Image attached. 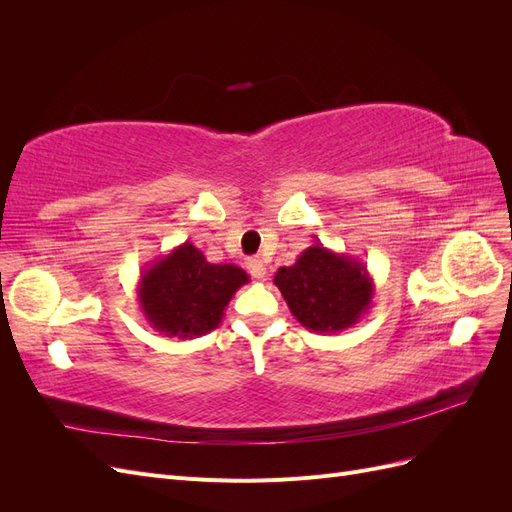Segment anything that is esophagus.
I'll use <instances>...</instances> for the list:
<instances>
[{
	"label": "esophagus",
	"instance_id": "esophagus-1",
	"mask_svg": "<svg viewBox=\"0 0 512 512\" xmlns=\"http://www.w3.org/2000/svg\"><path fill=\"white\" fill-rule=\"evenodd\" d=\"M247 271L252 273V277H256V280H262V277L267 275V265L262 262L260 258H247Z\"/></svg>",
	"mask_w": 512,
	"mask_h": 512
}]
</instances>
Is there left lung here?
Returning <instances> with one entry per match:
<instances>
[{
    "mask_svg": "<svg viewBox=\"0 0 512 512\" xmlns=\"http://www.w3.org/2000/svg\"><path fill=\"white\" fill-rule=\"evenodd\" d=\"M273 284L292 316L312 333L350 329L369 312L374 299V280L363 262L322 243L307 247L292 267L277 269Z\"/></svg>",
    "mask_w": 512,
    "mask_h": 512,
    "instance_id": "1",
    "label": "left lung"
}]
</instances>
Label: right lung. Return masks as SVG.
<instances>
[{
	"instance_id": "obj_1",
	"label": "right lung",
	"mask_w": 512,
	"mask_h": 512,
	"mask_svg": "<svg viewBox=\"0 0 512 512\" xmlns=\"http://www.w3.org/2000/svg\"><path fill=\"white\" fill-rule=\"evenodd\" d=\"M250 282L237 265H213L190 241L153 260L138 280L145 320L166 337L192 339L220 327L232 294Z\"/></svg>"
}]
</instances>
